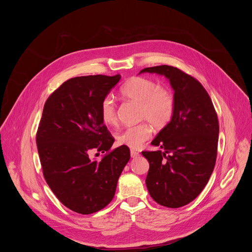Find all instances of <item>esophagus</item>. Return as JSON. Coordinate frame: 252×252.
Listing matches in <instances>:
<instances>
[{"label": "esophagus", "mask_w": 252, "mask_h": 252, "mask_svg": "<svg viewBox=\"0 0 252 252\" xmlns=\"http://www.w3.org/2000/svg\"><path fill=\"white\" fill-rule=\"evenodd\" d=\"M138 156H139V153H137V152H135V151H133V150L130 151V157H131L132 158H137Z\"/></svg>", "instance_id": "esophagus-1"}]
</instances>
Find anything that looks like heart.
<instances>
[{"label": "heart", "instance_id": "obj_1", "mask_svg": "<svg viewBox=\"0 0 252 252\" xmlns=\"http://www.w3.org/2000/svg\"><path fill=\"white\" fill-rule=\"evenodd\" d=\"M121 94L125 98L139 104V120L149 122L128 126L118 134L120 146L138 149L152 135L151 124L160 129L170 123L174 114V98L167 89L143 77H132L127 80L122 87ZM99 114L106 126H115L118 123L117 105L112 96L102 99Z\"/></svg>", "mask_w": 252, "mask_h": 252}]
</instances>
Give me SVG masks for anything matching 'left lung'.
Segmentation results:
<instances>
[{"instance_id":"left-lung-1","label":"left lung","mask_w":252,"mask_h":252,"mask_svg":"<svg viewBox=\"0 0 252 252\" xmlns=\"http://www.w3.org/2000/svg\"><path fill=\"white\" fill-rule=\"evenodd\" d=\"M141 73L164 76L174 92L172 120L152 141L162 151L141 154L150 163L146 184L151 196L177 208L191 202L209 181L218 156V115L202 85L185 71L162 64Z\"/></svg>"}]
</instances>
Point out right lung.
Masks as SVG:
<instances>
[{
    "instance_id": "obj_1",
    "label": "right lung",
    "mask_w": 252,
    "mask_h": 252,
    "mask_svg": "<svg viewBox=\"0 0 252 252\" xmlns=\"http://www.w3.org/2000/svg\"><path fill=\"white\" fill-rule=\"evenodd\" d=\"M121 76L69 79L47 99L37 131V147L46 182L58 199L81 214L96 212L116 193L129 160L127 147L111 150L115 138L100 119V104ZM92 150L105 152L99 161Z\"/></svg>"
}]
</instances>
